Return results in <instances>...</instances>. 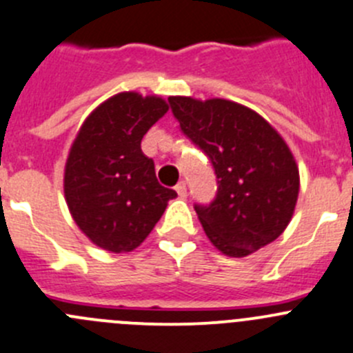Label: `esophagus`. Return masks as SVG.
Masks as SVG:
<instances>
[{"label": "esophagus", "mask_w": 353, "mask_h": 353, "mask_svg": "<svg viewBox=\"0 0 353 353\" xmlns=\"http://www.w3.org/2000/svg\"><path fill=\"white\" fill-rule=\"evenodd\" d=\"M176 191H177V194H179V196H186L188 194V188H186V183H184V181H179V183H177V186H176Z\"/></svg>", "instance_id": "esophagus-1"}]
</instances>
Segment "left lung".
Wrapping results in <instances>:
<instances>
[{
	"label": "left lung",
	"mask_w": 353,
	"mask_h": 353,
	"mask_svg": "<svg viewBox=\"0 0 353 353\" xmlns=\"http://www.w3.org/2000/svg\"><path fill=\"white\" fill-rule=\"evenodd\" d=\"M183 134L207 155L215 198L194 203L208 239L229 256L274 241L292 221L300 177L288 145L256 112L228 100L170 97Z\"/></svg>",
	"instance_id": "1"
}]
</instances>
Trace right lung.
I'll list each match as a JSON object with an SVG mask.
<instances>
[{"mask_svg": "<svg viewBox=\"0 0 353 353\" xmlns=\"http://www.w3.org/2000/svg\"><path fill=\"white\" fill-rule=\"evenodd\" d=\"M169 105L157 97L121 93L85 119L65 165V200L75 224L108 252L143 243L177 193L157 181L141 139Z\"/></svg>", "mask_w": 353, "mask_h": 353, "instance_id": "right-lung-1", "label": "right lung"}]
</instances>
